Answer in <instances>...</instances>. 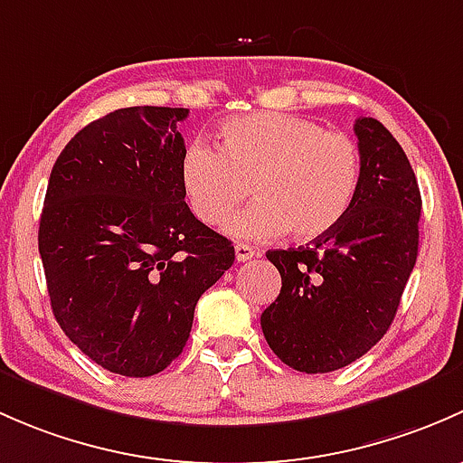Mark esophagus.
I'll use <instances>...</instances> for the list:
<instances>
[{
	"mask_svg": "<svg viewBox=\"0 0 463 463\" xmlns=\"http://www.w3.org/2000/svg\"><path fill=\"white\" fill-rule=\"evenodd\" d=\"M233 251H236L238 263H247V260H251L254 256H259V250L251 245H245V242H238V245L233 247Z\"/></svg>",
	"mask_w": 463,
	"mask_h": 463,
	"instance_id": "obj_1",
	"label": "esophagus"
}]
</instances>
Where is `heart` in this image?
<instances>
[{
	"mask_svg": "<svg viewBox=\"0 0 463 463\" xmlns=\"http://www.w3.org/2000/svg\"><path fill=\"white\" fill-rule=\"evenodd\" d=\"M178 174L189 209L204 225H221L251 188L257 200L227 219V233L263 241L289 232L314 241L347 216L364 165L347 133L292 113L256 111L222 122L216 146L192 142Z\"/></svg>",
	"mask_w": 463,
	"mask_h": 463,
	"instance_id": "b5f03b06",
	"label": "heart"
}]
</instances>
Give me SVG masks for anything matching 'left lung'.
<instances>
[{
    "label": "left lung",
    "instance_id": "obj_1",
    "mask_svg": "<svg viewBox=\"0 0 463 463\" xmlns=\"http://www.w3.org/2000/svg\"><path fill=\"white\" fill-rule=\"evenodd\" d=\"M361 187L341 225L307 247L267 251L283 288L260 314L263 335L289 368H345L394 321L419 250L421 194L402 145L374 118H359Z\"/></svg>",
    "mask_w": 463,
    "mask_h": 463
}]
</instances>
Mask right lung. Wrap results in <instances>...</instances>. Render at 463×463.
Returning <instances> with one entry per match:
<instances>
[{
    "mask_svg": "<svg viewBox=\"0 0 463 463\" xmlns=\"http://www.w3.org/2000/svg\"><path fill=\"white\" fill-rule=\"evenodd\" d=\"M187 113L118 109L75 133L51 171L37 233L51 307L109 373L151 376L178 359L198 298L236 259L184 203Z\"/></svg>",
    "mask_w": 463,
    "mask_h": 463,
    "instance_id": "1",
    "label": "right lung"
}]
</instances>
